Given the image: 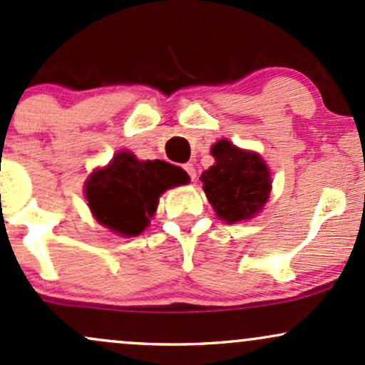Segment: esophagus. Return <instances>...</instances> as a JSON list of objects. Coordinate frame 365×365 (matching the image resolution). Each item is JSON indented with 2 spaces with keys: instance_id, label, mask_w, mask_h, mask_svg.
Here are the masks:
<instances>
[{
  "instance_id": "esophagus-1",
  "label": "esophagus",
  "mask_w": 365,
  "mask_h": 365,
  "mask_svg": "<svg viewBox=\"0 0 365 365\" xmlns=\"http://www.w3.org/2000/svg\"><path fill=\"white\" fill-rule=\"evenodd\" d=\"M183 170L187 171L188 177H190L192 180H195V168H194V165H192V163H187V165H183Z\"/></svg>"
}]
</instances>
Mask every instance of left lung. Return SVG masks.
I'll list each match as a JSON object with an SVG mask.
<instances>
[{"mask_svg": "<svg viewBox=\"0 0 365 365\" xmlns=\"http://www.w3.org/2000/svg\"><path fill=\"white\" fill-rule=\"evenodd\" d=\"M211 154L216 163L200 175V182L217 217L228 225L252 220L271 194L267 165L257 153L238 149L226 139L217 140Z\"/></svg>", "mask_w": 365, "mask_h": 365, "instance_id": "1", "label": "left lung"}]
</instances>
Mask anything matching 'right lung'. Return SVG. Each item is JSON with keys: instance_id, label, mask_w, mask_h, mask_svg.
<instances>
[{"instance_id": "1", "label": "right lung", "mask_w": 365, "mask_h": 365, "mask_svg": "<svg viewBox=\"0 0 365 365\" xmlns=\"http://www.w3.org/2000/svg\"><path fill=\"white\" fill-rule=\"evenodd\" d=\"M178 166L154 159L140 161L127 150L116 153L110 165L92 171L86 182V199L99 223L125 237H137L150 223L159 195L188 183Z\"/></svg>"}]
</instances>
